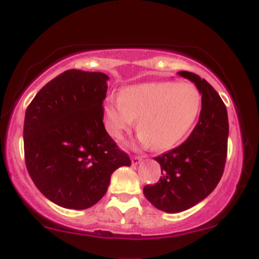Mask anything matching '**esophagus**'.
Listing matches in <instances>:
<instances>
[{"mask_svg": "<svg viewBox=\"0 0 259 259\" xmlns=\"http://www.w3.org/2000/svg\"><path fill=\"white\" fill-rule=\"evenodd\" d=\"M142 161V157L139 156V155H134V156L132 157V163L133 165H137V164H139Z\"/></svg>", "mask_w": 259, "mask_h": 259, "instance_id": "34e87169", "label": "esophagus"}]
</instances>
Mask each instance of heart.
I'll list each match as a JSON object with an SVG mask.
<instances>
[{"label": "heart", "mask_w": 259, "mask_h": 259, "mask_svg": "<svg viewBox=\"0 0 259 259\" xmlns=\"http://www.w3.org/2000/svg\"><path fill=\"white\" fill-rule=\"evenodd\" d=\"M202 108V94L189 82H150L121 90L105 102V129L121 139L138 118L139 139L155 150H168L190 132Z\"/></svg>", "instance_id": "heart-1"}]
</instances>
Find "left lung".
<instances>
[{"instance_id": "left-lung-1", "label": "left lung", "mask_w": 259, "mask_h": 259, "mask_svg": "<svg viewBox=\"0 0 259 259\" xmlns=\"http://www.w3.org/2000/svg\"><path fill=\"white\" fill-rule=\"evenodd\" d=\"M179 74L194 82L201 91L199 120L185 142L155 157L163 176L154 185L143 188V194L155 207L170 213L193 207L217 188L228 148V114L219 94L197 74Z\"/></svg>"}]
</instances>
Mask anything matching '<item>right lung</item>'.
I'll use <instances>...</instances> for the list:
<instances>
[{
	"label": "right lung",
	"instance_id": "right-lung-1",
	"mask_svg": "<svg viewBox=\"0 0 259 259\" xmlns=\"http://www.w3.org/2000/svg\"><path fill=\"white\" fill-rule=\"evenodd\" d=\"M108 75L66 70L26 109L24 160L36 188L53 203L84 210L107 193L112 173L130 165L104 127Z\"/></svg>",
	"mask_w": 259,
	"mask_h": 259
}]
</instances>
